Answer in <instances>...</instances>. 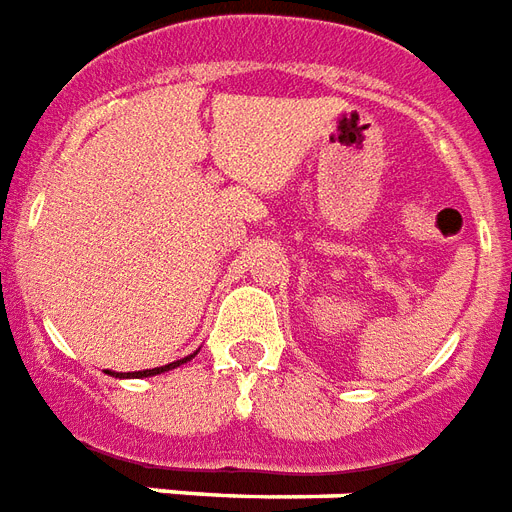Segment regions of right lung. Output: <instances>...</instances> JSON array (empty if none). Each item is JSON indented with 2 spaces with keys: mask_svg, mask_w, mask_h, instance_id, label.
<instances>
[{
  "mask_svg": "<svg viewBox=\"0 0 512 512\" xmlns=\"http://www.w3.org/2000/svg\"><path fill=\"white\" fill-rule=\"evenodd\" d=\"M195 355V352H192ZM192 355H187V358H181V361H173L168 363V366H157V369H143V372H132V374H116V377H154V374H162V372H170V369H176V366H181V363H187ZM113 374V372H111Z\"/></svg>",
  "mask_w": 512,
  "mask_h": 512,
  "instance_id": "obj_1",
  "label": "right lung"
}]
</instances>
